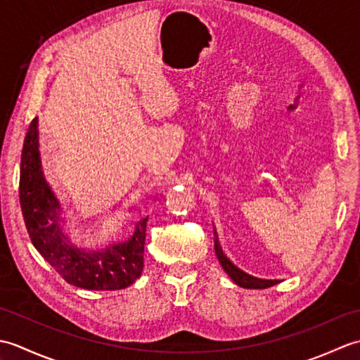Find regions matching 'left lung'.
<instances>
[{
    "label": "left lung",
    "instance_id": "8db88e82",
    "mask_svg": "<svg viewBox=\"0 0 360 360\" xmlns=\"http://www.w3.org/2000/svg\"><path fill=\"white\" fill-rule=\"evenodd\" d=\"M215 252H217V257L219 259V264L223 266V269L226 271V274L236 283V285L241 286V288H246V289H266V288H271V286L277 285V283L281 281V280H277V278H275V280L258 278V277H254V275H250L248 272L241 271L240 267H236L231 262V259H229L224 255L223 249H221L217 231H215Z\"/></svg>",
    "mask_w": 360,
    "mask_h": 360
}]
</instances>
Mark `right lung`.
I'll use <instances>...</instances> for the list:
<instances>
[{"mask_svg":"<svg viewBox=\"0 0 360 360\" xmlns=\"http://www.w3.org/2000/svg\"><path fill=\"white\" fill-rule=\"evenodd\" d=\"M38 145L35 117L25 137L20 167L21 212L35 249L70 285L91 290H117L133 285L143 271L148 217L137 221L125 241L101 249L75 246L63 229L62 204L43 174Z\"/></svg>","mask_w":360,"mask_h":360,"instance_id":"add662e5","label":"right lung"}]
</instances>
